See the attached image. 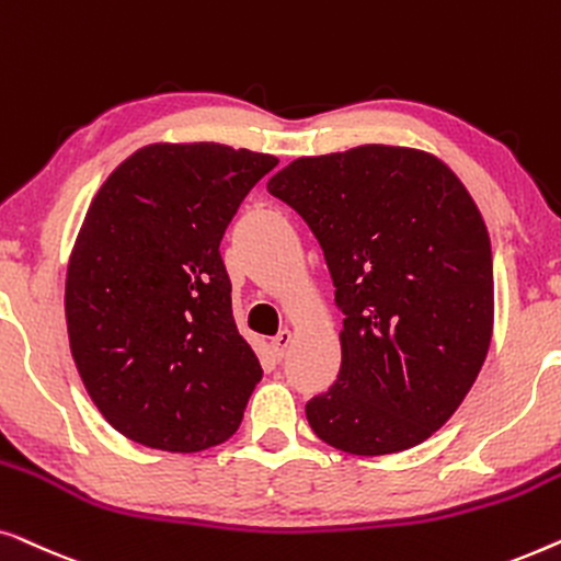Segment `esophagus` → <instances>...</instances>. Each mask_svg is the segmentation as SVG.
Wrapping results in <instances>:
<instances>
[{
	"label": "esophagus",
	"mask_w": 561,
	"mask_h": 561,
	"mask_svg": "<svg viewBox=\"0 0 561 561\" xmlns=\"http://www.w3.org/2000/svg\"><path fill=\"white\" fill-rule=\"evenodd\" d=\"M291 337H295V335H291V330H287V328L279 330V335L272 337L270 348L274 353V358H277V360L284 358V353H287V348L291 345Z\"/></svg>",
	"instance_id": "esophagus-1"
}]
</instances>
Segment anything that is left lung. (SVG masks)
<instances>
[{"instance_id":"1","label":"left lung","mask_w":561,"mask_h":561,"mask_svg":"<svg viewBox=\"0 0 561 561\" xmlns=\"http://www.w3.org/2000/svg\"><path fill=\"white\" fill-rule=\"evenodd\" d=\"M266 191L320 241L343 312L341 370L305 407L314 435L351 455L435 435L493 333V254L476 201L435 154L389 145L299 157Z\"/></svg>"}]
</instances>
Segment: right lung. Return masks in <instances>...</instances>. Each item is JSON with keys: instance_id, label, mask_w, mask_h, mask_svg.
Returning <instances> with one entry per match:
<instances>
[{"instance_id": "1", "label": "right lung", "mask_w": 561, "mask_h": 561, "mask_svg": "<svg viewBox=\"0 0 561 561\" xmlns=\"http://www.w3.org/2000/svg\"><path fill=\"white\" fill-rule=\"evenodd\" d=\"M277 162L216 141L149 145L91 201L68 264V341L124 437L201 453L239 430L262 366L233 322L220 239Z\"/></svg>"}]
</instances>
